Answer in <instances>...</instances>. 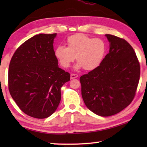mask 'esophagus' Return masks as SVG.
Wrapping results in <instances>:
<instances>
[{"instance_id":"1","label":"esophagus","mask_w":147,"mask_h":147,"mask_svg":"<svg viewBox=\"0 0 147 147\" xmlns=\"http://www.w3.org/2000/svg\"><path fill=\"white\" fill-rule=\"evenodd\" d=\"M77 77H78V74H71V79H74V78H76Z\"/></svg>"}]
</instances>
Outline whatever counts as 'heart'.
Instances as JSON below:
<instances>
[{
	"mask_svg": "<svg viewBox=\"0 0 147 147\" xmlns=\"http://www.w3.org/2000/svg\"><path fill=\"white\" fill-rule=\"evenodd\" d=\"M67 47L58 46L55 56L63 68H67L74 59L78 63L74 68L82 67L86 71L97 68L102 61L106 52V45L100 38H92L83 34H76L67 39Z\"/></svg>",
	"mask_w": 147,
	"mask_h": 147,
	"instance_id": "heart-1",
	"label": "heart"
}]
</instances>
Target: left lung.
<instances>
[{
	"label": "left lung",
	"instance_id": "8db88e82",
	"mask_svg": "<svg viewBox=\"0 0 147 147\" xmlns=\"http://www.w3.org/2000/svg\"><path fill=\"white\" fill-rule=\"evenodd\" d=\"M105 36L109 53L97 68L80 78L87 108L102 117L118 113L131 102L140 77V65L130 45L113 35Z\"/></svg>",
	"mask_w": 147,
	"mask_h": 147
}]
</instances>
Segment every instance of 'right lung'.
I'll return each instance as SVG.
<instances>
[{
  "mask_svg": "<svg viewBox=\"0 0 147 147\" xmlns=\"http://www.w3.org/2000/svg\"><path fill=\"white\" fill-rule=\"evenodd\" d=\"M57 34H40L20 46L9 65L8 88L24 113L45 119L54 113L61 100V88L70 74L58 67L54 51Z\"/></svg>",
  "mask_w": 147,
  "mask_h": 147,
  "instance_id": "add662e5",
  "label": "right lung"
}]
</instances>
